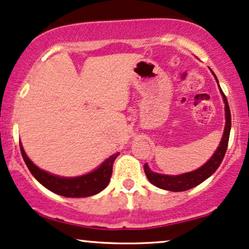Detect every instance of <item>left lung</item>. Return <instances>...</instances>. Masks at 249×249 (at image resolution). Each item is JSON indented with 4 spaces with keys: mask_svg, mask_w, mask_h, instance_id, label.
<instances>
[{
    "mask_svg": "<svg viewBox=\"0 0 249 249\" xmlns=\"http://www.w3.org/2000/svg\"><path fill=\"white\" fill-rule=\"evenodd\" d=\"M217 80V77H215ZM218 82V80H217ZM223 94L224 102H225V113H226V125H225V131H224L223 139L219 143V147L217 148V151L214 152V154L212 155L210 160L206 162L204 166H202L200 168L194 172L182 174V175H176V176H170V175H162V174L153 173L151 169L148 168L147 163H145L143 166V170H145L146 176H147L148 181L152 184H154L155 187L160 188V189L169 190V191H185L189 190L191 188L196 187L204 182L206 178H210L215 170L218 169V167L220 166L221 161H223L224 157H225L227 145H229V139H230V131H231V111L229 103H227V98L223 90H220Z\"/></svg>",
    "mask_w": 249,
    "mask_h": 249,
    "instance_id": "8db88e82",
    "label": "left lung"
}]
</instances>
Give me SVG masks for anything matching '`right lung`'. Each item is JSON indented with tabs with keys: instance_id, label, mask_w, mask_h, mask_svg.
<instances>
[{
	"instance_id": "add662e5",
	"label": "right lung",
	"mask_w": 249,
	"mask_h": 249,
	"mask_svg": "<svg viewBox=\"0 0 249 249\" xmlns=\"http://www.w3.org/2000/svg\"><path fill=\"white\" fill-rule=\"evenodd\" d=\"M20 146V153L28 166L30 172L35 176L40 184H43L46 189L52 191V193L58 194L60 196L65 197H89L92 195L98 194L100 191L106 189L107 185L109 184L110 178L112 174V164L119 153H116L107 158L103 163L98 167L97 169L92 173L87 174V175L79 176V178H59L52 174L39 169L36 164L25 154L24 149Z\"/></svg>"
}]
</instances>
